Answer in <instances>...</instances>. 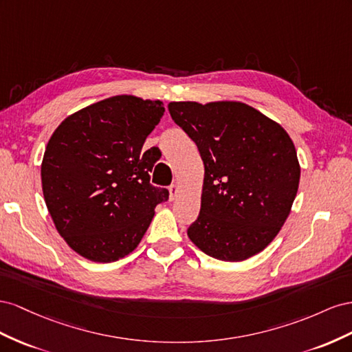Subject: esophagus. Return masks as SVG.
<instances>
[{
	"label": "esophagus",
	"mask_w": 352,
	"mask_h": 352,
	"mask_svg": "<svg viewBox=\"0 0 352 352\" xmlns=\"http://www.w3.org/2000/svg\"><path fill=\"white\" fill-rule=\"evenodd\" d=\"M179 195V187L177 184H173L169 187V199L174 200Z\"/></svg>",
	"instance_id": "34e87169"
}]
</instances>
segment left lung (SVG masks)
<instances>
[{
  "mask_svg": "<svg viewBox=\"0 0 352 352\" xmlns=\"http://www.w3.org/2000/svg\"><path fill=\"white\" fill-rule=\"evenodd\" d=\"M168 109L205 165L190 240L230 263L259 254L283 227L298 193L300 166L292 138L242 102H170Z\"/></svg>",
  "mask_w": 352,
  "mask_h": 352,
  "instance_id": "obj_1",
  "label": "left lung"
}]
</instances>
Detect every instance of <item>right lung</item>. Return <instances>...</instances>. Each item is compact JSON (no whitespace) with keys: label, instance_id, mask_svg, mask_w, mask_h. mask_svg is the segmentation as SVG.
Instances as JSON below:
<instances>
[{"label":"right lung","instance_id":"right-lung-1","mask_svg":"<svg viewBox=\"0 0 352 352\" xmlns=\"http://www.w3.org/2000/svg\"><path fill=\"white\" fill-rule=\"evenodd\" d=\"M160 100L115 96L67 116L50 137L41 164L45 205L76 254L113 263L131 254L169 197L150 184L159 150L142 152L164 116Z\"/></svg>","mask_w":352,"mask_h":352}]
</instances>
